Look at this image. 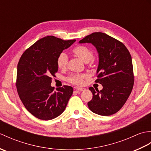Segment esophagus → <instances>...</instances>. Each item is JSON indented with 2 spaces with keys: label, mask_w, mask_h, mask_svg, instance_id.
<instances>
[{
  "label": "esophagus",
  "mask_w": 151,
  "mask_h": 151,
  "mask_svg": "<svg viewBox=\"0 0 151 151\" xmlns=\"http://www.w3.org/2000/svg\"><path fill=\"white\" fill-rule=\"evenodd\" d=\"M75 89L76 91H85L86 88H81V87H76Z\"/></svg>",
  "instance_id": "34e87169"
}]
</instances>
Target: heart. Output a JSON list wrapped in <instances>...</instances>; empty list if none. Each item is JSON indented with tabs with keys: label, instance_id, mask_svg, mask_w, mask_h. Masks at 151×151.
Instances as JSON below:
<instances>
[{
	"label": "heart",
	"instance_id": "heart-1",
	"mask_svg": "<svg viewBox=\"0 0 151 151\" xmlns=\"http://www.w3.org/2000/svg\"><path fill=\"white\" fill-rule=\"evenodd\" d=\"M72 52L81 58L84 62H89V61L93 59L94 56V52L90 48L85 45H78L75 47L72 50ZM67 62H68V58L65 52H61L57 58L56 63L57 65L60 69H65ZM86 77L85 74H78L73 73L70 75L67 80L69 82L73 84L81 85L83 82V79Z\"/></svg>",
	"mask_w": 151,
	"mask_h": 151
}]
</instances>
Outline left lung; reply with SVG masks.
<instances>
[{"instance_id": "8db88e82", "label": "left lung", "mask_w": 151, "mask_h": 151, "mask_svg": "<svg viewBox=\"0 0 151 151\" xmlns=\"http://www.w3.org/2000/svg\"><path fill=\"white\" fill-rule=\"evenodd\" d=\"M80 43H91L99 57L95 82L102 84V90L89 89L93 98L88 102L91 111L98 115L116 113L123 106L132 90L134 76L132 57L127 48L119 40L102 32H94L83 38Z\"/></svg>"}]
</instances>
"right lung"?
<instances>
[{"instance_id":"obj_1","label":"right lung","mask_w":151,"mask_h":151,"mask_svg":"<svg viewBox=\"0 0 151 151\" xmlns=\"http://www.w3.org/2000/svg\"><path fill=\"white\" fill-rule=\"evenodd\" d=\"M75 41L45 37L28 48L19 59L16 79L18 95L27 110L40 119L59 116L71 97V86H63L55 90L50 84L58 69V56Z\"/></svg>"}]
</instances>
